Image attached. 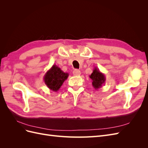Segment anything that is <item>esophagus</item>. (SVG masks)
I'll return each mask as SVG.
<instances>
[{"mask_svg": "<svg viewBox=\"0 0 148 148\" xmlns=\"http://www.w3.org/2000/svg\"><path fill=\"white\" fill-rule=\"evenodd\" d=\"M73 73L75 76H78L81 74V71H80L79 70H75L73 71Z\"/></svg>", "mask_w": 148, "mask_h": 148, "instance_id": "34e87169", "label": "esophagus"}]
</instances>
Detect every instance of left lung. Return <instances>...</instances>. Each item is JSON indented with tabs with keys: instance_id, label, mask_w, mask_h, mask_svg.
<instances>
[{
	"instance_id": "left-lung-1",
	"label": "left lung",
	"mask_w": 148,
	"mask_h": 148,
	"mask_svg": "<svg viewBox=\"0 0 148 148\" xmlns=\"http://www.w3.org/2000/svg\"><path fill=\"white\" fill-rule=\"evenodd\" d=\"M89 78L92 79V85L95 89L101 88L106 82V77L104 73L101 72L99 69L95 67L92 73L89 75Z\"/></svg>"
}]
</instances>
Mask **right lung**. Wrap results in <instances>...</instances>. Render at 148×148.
Wrapping results in <instances>:
<instances>
[{"label":"right lung","mask_w":148,"mask_h":148,"mask_svg":"<svg viewBox=\"0 0 148 148\" xmlns=\"http://www.w3.org/2000/svg\"><path fill=\"white\" fill-rule=\"evenodd\" d=\"M68 73H65L56 65H53L44 76V82L51 91L57 92L68 78Z\"/></svg>","instance_id":"obj_1"}]
</instances>
